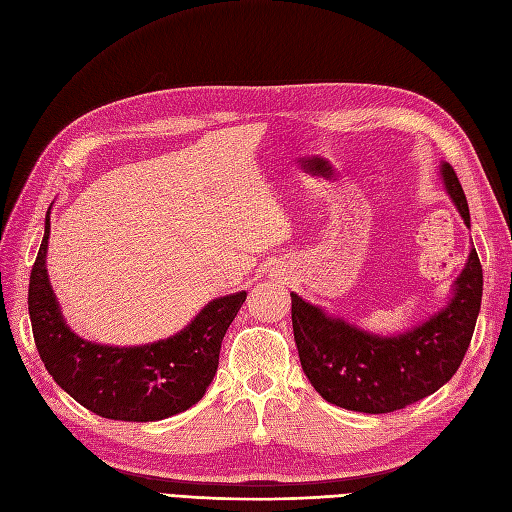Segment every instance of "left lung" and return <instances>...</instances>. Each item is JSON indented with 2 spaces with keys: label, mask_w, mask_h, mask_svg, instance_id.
Here are the masks:
<instances>
[{
  "label": "left lung",
  "mask_w": 512,
  "mask_h": 512,
  "mask_svg": "<svg viewBox=\"0 0 512 512\" xmlns=\"http://www.w3.org/2000/svg\"><path fill=\"white\" fill-rule=\"evenodd\" d=\"M440 173L448 196L470 226L468 200L453 166L444 162ZM290 299L294 342L314 389L339 408L384 414L416 404L455 376L480 312L483 267L472 247L448 305L412 331L393 337L333 318L294 292Z\"/></svg>",
  "instance_id": "left-lung-1"
}]
</instances>
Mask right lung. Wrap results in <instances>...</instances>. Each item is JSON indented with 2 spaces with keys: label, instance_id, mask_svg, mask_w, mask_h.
<instances>
[{
  "label": "right lung",
  "instance_id": "obj_1",
  "mask_svg": "<svg viewBox=\"0 0 512 512\" xmlns=\"http://www.w3.org/2000/svg\"><path fill=\"white\" fill-rule=\"evenodd\" d=\"M51 215L29 275V318L40 359L53 380L87 410L113 421H162L203 399L218 371L222 339L247 292L213 299L177 335L147 346L85 342L70 331L46 273Z\"/></svg>",
  "mask_w": 512,
  "mask_h": 512
}]
</instances>
